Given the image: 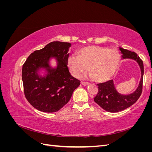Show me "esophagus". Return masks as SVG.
<instances>
[{
	"label": "esophagus",
	"instance_id": "34e87169",
	"mask_svg": "<svg viewBox=\"0 0 152 152\" xmlns=\"http://www.w3.org/2000/svg\"><path fill=\"white\" fill-rule=\"evenodd\" d=\"M81 84L83 86H88L89 84V83H88V82H82Z\"/></svg>",
	"mask_w": 152,
	"mask_h": 152
}]
</instances>
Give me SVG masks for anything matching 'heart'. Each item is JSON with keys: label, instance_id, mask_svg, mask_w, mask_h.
I'll list each match as a JSON object with an SVG mask.
<instances>
[{"label": "heart", "instance_id": "b5f03b06", "mask_svg": "<svg viewBox=\"0 0 152 152\" xmlns=\"http://www.w3.org/2000/svg\"><path fill=\"white\" fill-rule=\"evenodd\" d=\"M120 54L116 49L96 45L86 47L68 59L67 65L73 76L80 77L88 70L97 82H104L111 77L120 63Z\"/></svg>", "mask_w": 152, "mask_h": 152}]
</instances>
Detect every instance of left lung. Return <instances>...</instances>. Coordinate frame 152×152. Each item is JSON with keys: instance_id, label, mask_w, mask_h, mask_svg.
I'll return each instance as SVG.
<instances>
[{"instance_id": "8db88e82", "label": "left lung", "mask_w": 152, "mask_h": 152, "mask_svg": "<svg viewBox=\"0 0 152 152\" xmlns=\"http://www.w3.org/2000/svg\"><path fill=\"white\" fill-rule=\"evenodd\" d=\"M119 49L122 54V58L133 59L139 64L141 71V78L139 86L136 91L129 95L119 94L115 88L113 80L104 83L98 84V92L94 98V101L106 111L113 113L122 111L135 103L140 98L142 91L143 62L136 53L121 48Z\"/></svg>"}]
</instances>
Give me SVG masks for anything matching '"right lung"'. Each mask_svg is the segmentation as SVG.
<instances>
[{"mask_svg":"<svg viewBox=\"0 0 152 152\" xmlns=\"http://www.w3.org/2000/svg\"><path fill=\"white\" fill-rule=\"evenodd\" d=\"M71 44L52 42L40 50H35L26 59L22 68V80L25 98L37 110L43 112L58 111L70 101L73 91L80 81L69 72L67 62ZM56 57L58 66L50 69L48 60ZM44 67L48 72L46 77H39L36 70Z\"/></svg>","mask_w":152,"mask_h":152,"instance_id":"add662e5","label":"right lung"}]
</instances>
